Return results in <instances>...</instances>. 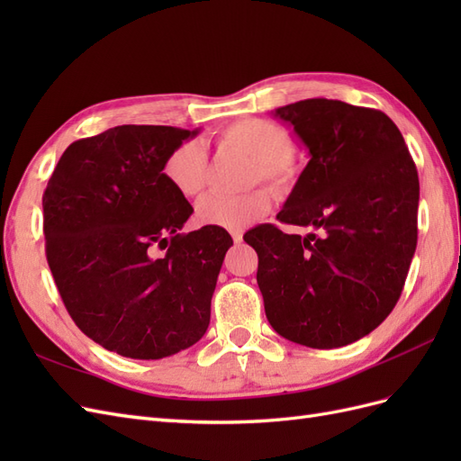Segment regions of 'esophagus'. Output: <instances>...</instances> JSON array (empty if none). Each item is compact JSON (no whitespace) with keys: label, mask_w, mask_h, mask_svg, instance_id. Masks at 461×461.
Masks as SVG:
<instances>
[{"label":"esophagus","mask_w":461,"mask_h":461,"mask_svg":"<svg viewBox=\"0 0 461 461\" xmlns=\"http://www.w3.org/2000/svg\"><path fill=\"white\" fill-rule=\"evenodd\" d=\"M230 236H232V240L239 244V242H242V236H244V232L242 230H232L230 232Z\"/></svg>","instance_id":"obj_1"}]
</instances>
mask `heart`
<instances>
[{"label":"heart","instance_id":"1","mask_svg":"<svg viewBox=\"0 0 461 461\" xmlns=\"http://www.w3.org/2000/svg\"><path fill=\"white\" fill-rule=\"evenodd\" d=\"M219 146L252 158L256 183L263 178L273 188L285 190L296 176V161L292 156L294 140L285 127L273 121L258 117L236 121L219 134ZM163 178L180 196H200L207 185V151L203 144L188 140L176 146L165 158ZM271 202V194L265 188L240 196L209 194L198 203V219L209 227L242 230L267 215Z\"/></svg>","mask_w":461,"mask_h":461}]
</instances>
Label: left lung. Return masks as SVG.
<instances>
[{
  "instance_id": "left-lung-1",
  "label": "left lung",
  "mask_w": 461,
  "mask_h": 461,
  "mask_svg": "<svg viewBox=\"0 0 461 461\" xmlns=\"http://www.w3.org/2000/svg\"><path fill=\"white\" fill-rule=\"evenodd\" d=\"M310 161L276 219L323 230L244 234L271 327L319 350L375 330L402 294L417 246L420 178L396 124L383 111L313 97L275 109Z\"/></svg>"
}]
</instances>
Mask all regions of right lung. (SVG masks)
<instances>
[{
    "label": "right lung",
    "mask_w": 461,
    "mask_h": 461,
    "mask_svg": "<svg viewBox=\"0 0 461 461\" xmlns=\"http://www.w3.org/2000/svg\"><path fill=\"white\" fill-rule=\"evenodd\" d=\"M198 132L121 124L82 138L63 151L41 198L65 308L109 352L161 359L209 327L232 239L209 225L180 232L194 209L163 178L165 158Z\"/></svg>",
    "instance_id": "1"
}]
</instances>
